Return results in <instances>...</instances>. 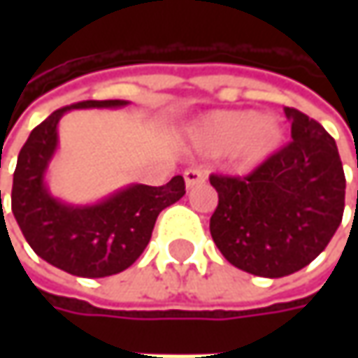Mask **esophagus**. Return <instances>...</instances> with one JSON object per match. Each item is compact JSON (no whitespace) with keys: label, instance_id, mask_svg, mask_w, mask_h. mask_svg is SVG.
Returning a JSON list of instances; mask_svg holds the SVG:
<instances>
[{"label":"esophagus","instance_id":"obj_1","mask_svg":"<svg viewBox=\"0 0 358 358\" xmlns=\"http://www.w3.org/2000/svg\"><path fill=\"white\" fill-rule=\"evenodd\" d=\"M207 179V175L203 169H197V167H193V169H187L185 171V185L187 189H193L195 185H201L203 181Z\"/></svg>","mask_w":358,"mask_h":358}]
</instances>
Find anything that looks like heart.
Segmentation results:
<instances>
[{"label": "heart", "mask_w": 358, "mask_h": 358, "mask_svg": "<svg viewBox=\"0 0 358 358\" xmlns=\"http://www.w3.org/2000/svg\"><path fill=\"white\" fill-rule=\"evenodd\" d=\"M285 129L271 113L253 109H217L195 121L191 127L193 143L207 155L233 159L239 171H253L267 163L281 147Z\"/></svg>", "instance_id": "heart-1"}]
</instances>
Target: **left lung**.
I'll list each match as a JSON object with an SVG mask.
<instances>
[{
    "mask_svg": "<svg viewBox=\"0 0 358 358\" xmlns=\"http://www.w3.org/2000/svg\"><path fill=\"white\" fill-rule=\"evenodd\" d=\"M291 143L245 179L211 175L219 205L211 237L231 265L279 279L323 253L345 211V171L335 139L293 107Z\"/></svg>",
    "mask_w": 358,
    "mask_h": 358,
    "instance_id": "obj_1",
    "label": "left lung"
}]
</instances>
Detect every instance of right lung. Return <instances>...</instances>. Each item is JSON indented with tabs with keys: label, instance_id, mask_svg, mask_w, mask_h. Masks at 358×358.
<instances>
[{
	"label": "right lung",
	"instance_id": "add662e5",
	"mask_svg": "<svg viewBox=\"0 0 358 358\" xmlns=\"http://www.w3.org/2000/svg\"><path fill=\"white\" fill-rule=\"evenodd\" d=\"M125 105L129 101L107 99L57 109L29 133L17 157L11 211L21 233L43 261L76 277L99 279L131 267L151 239L159 213L185 195L181 175L161 187L131 183L87 205L51 195L45 175L59 147L57 127L63 115L71 109H119Z\"/></svg>",
	"mask_w": 358,
	"mask_h": 358
}]
</instances>
